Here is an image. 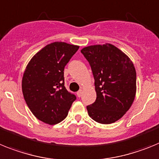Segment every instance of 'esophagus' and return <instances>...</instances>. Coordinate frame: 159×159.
Masks as SVG:
<instances>
[{
	"label": "esophagus",
	"mask_w": 159,
	"mask_h": 159,
	"mask_svg": "<svg viewBox=\"0 0 159 159\" xmlns=\"http://www.w3.org/2000/svg\"><path fill=\"white\" fill-rule=\"evenodd\" d=\"M81 94H82V90H81V89H80V90H78V92H77V96H78V98H80V97L81 96Z\"/></svg>",
	"instance_id": "obj_1"
}]
</instances>
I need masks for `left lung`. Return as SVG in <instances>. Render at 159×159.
<instances>
[{"label":"left lung","instance_id":"8db88e82","mask_svg":"<svg viewBox=\"0 0 159 159\" xmlns=\"http://www.w3.org/2000/svg\"><path fill=\"white\" fill-rule=\"evenodd\" d=\"M94 78L97 98L86 106L89 117L102 124L115 122L127 111L136 93V71L130 59L111 44L81 50Z\"/></svg>","mask_w":159,"mask_h":159}]
</instances>
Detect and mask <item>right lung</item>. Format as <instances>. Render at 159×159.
<instances>
[{
    "label": "right lung",
    "instance_id": "add662e5",
    "mask_svg": "<svg viewBox=\"0 0 159 159\" xmlns=\"http://www.w3.org/2000/svg\"><path fill=\"white\" fill-rule=\"evenodd\" d=\"M79 46L65 42L47 45L31 59L22 78L25 102L36 118L55 125L64 120L74 93L65 87L64 69Z\"/></svg>",
    "mask_w": 159,
    "mask_h": 159
}]
</instances>
